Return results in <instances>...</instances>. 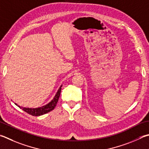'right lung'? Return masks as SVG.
Masks as SVG:
<instances>
[{"label": "right lung", "instance_id": "1", "mask_svg": "<svg viewBox=\"0 0 149 149\" xmlns=\"http://www.w3.org/2000/svg\"><path fill=\"white\" fill-rule=\"evenodd\" d=\"M61 87L62 85L61 86V87L59 88V89L56 93V95L54 97V98L51 100V102L49 103L48 104L44 105V106H42L41 107H38V108H26V107H20L19 105H17L15 104L16 105L22 109L24 111H25L26 113H27L28 114L31 115L32 116H40L42 115H44L45 113H47L49 112H50L51 111H52L53 109H55V107H56V105L57 104V102L58 101V98L60 97V94H61Z\"/></svg>", "mask_w": 149, "mask_h": 149}]
</instances>
